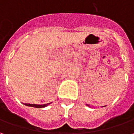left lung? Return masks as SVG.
Wrapping results in <instances>:
<instances>
[{
	"mask_svg": "<svg viewBox=\"0 0 134 134\" xmlns=\"http://www.w3.org/2000/svg\"><path fill=\"white\" fill-rule=\"evenodd\" d=\"M87 105V106H89V105Z\"/></svg>",
	"mask_w": 134,
	"mask_h": 134,
	"instance_id": "left-lung-1",
	"label": "left lung"
}]
</instances>
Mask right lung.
<instances>
[{"label":"right lung","mask_w":134,"mask_h":134,"mask_svg":"<svg viewBox=\"0 0 134 134\" xmlns=\"http://www.w3.org/2000/svg\"><path fill=\"white\" fill-rule=\"evenodd\" d=\"M52 103H49L44 104V105H36V104H29V103H24V105H27V106H31L34 107V108H44V107L47 106L48 105H49Z\"/></svg>","instance_id":"right-lung-1"}]
</instances>
